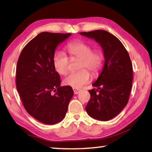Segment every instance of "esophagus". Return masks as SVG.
Segmentation results:
<instances>
[{
	"label": "esophagus",
	"mask_w": 152,
	"mask_h": 152,
	"mask_svg": "<svg viewBox=\"0 0 152 152\" xmlns=\"http://www.w3.org/2000/svg\"><path fill=\"white\" fill-rule=\"evenodd\" d=\"M73 91H74V94H78L79 92H80V90H79L78 88H73Z\"/></svg>",
	"instance_id": "34e87169"
}]
</instances>
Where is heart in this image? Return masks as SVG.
<instances>
[{"mask_svg": "<svg viewBox=\"0 0 152 152\" xmlns=\"http://www.w3.org/2000/svg\"><path fill=\"white\" fill-rule=\"evenodd\" d=\"M67 50L71 59H80L79 69L77 72L72 73L64 80L66 85L75 88H81L90 82L91 74L98 76L104 66V55L101 51L92 50V47L82 41L71 42L67 45ZM53 64L56 71L61 75H66L70 71V59L61 51L56 52L53 58Z\"/></svg>", "mask_w": 152, "mask_h": 152, "instance_id": "heart-1", "label": "heart"}]
</instances>
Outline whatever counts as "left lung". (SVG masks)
<instances>
[{
  "label": "left lung",
  "mask_w": 152,
  "mask_h": 152,
  "mask_svg": "<svg viewBox=\"0 0 152 152\" xmlns=\"http://www.w3.org/2000/svg\"><path fill=\"white\" fill-rule=\"evenodd\" d=\"M80 34L99 43L103 50L104 64L96 81L88 91L91 99L86 110L91 117L109 121L116 117L127 105L133 81L129 55L121 41L104 30L81 32Z\"/></svg>",
  "instance_id": "8db88e82"
}]
</instances>
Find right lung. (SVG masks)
I'll list each match as a JSON object with an SVG mask.
<instances>
[{"instance_id": "1", "label": "right lung", "mask_w": 152, "mask_h": 152, "mask_svg": "<svg viewBox=\"0 0 152 152\" xmlns=\"http://www.w3.org/2000/svg\"><path fill=\"white\" fill-rule=\"evenodd\" d=\"M70 35L41 33L25 46L18 59L16 85L23 104L44 124L54 125L65 117L74 94L71 86H60L53 64L56 47Z\"/></svg>"}]
</instances>
